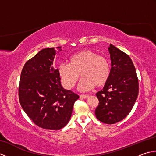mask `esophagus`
<instances>
[{"label": "esophagus", "instance_id": "obj_1", "mask_svg": "<svg viewBox=\"0 0 156 156\" xmlns=\"http://www.w3.org/2000/svg\"><path fill=\"white\" fill-rule=\"evenodd\" d=\"M88 97L89 96L88 94H81L80 96V97L82 98H88Z\"/></svg>", "mask_w": 156, "mask_h": 156}]
</instances>
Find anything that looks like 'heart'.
<instances>
[{
  "mask_svg": "<svg viewBox=\"0 0 156 156\" xmlns=\"http://www.w3.org/2000/svg\"><path fill=\"white\" fill-rule=\"evenodd\" d=\"M58 75L62 84L68 89L74 87L80 78L78 85L81 91H88L102 87L107 83L111 74V67L107 58L88 49L76 53L69 59V64L61 63L58 66Z\"/></svg>",
  "mask_w": 156,
  "mask_h": 156,
  "instance_id": "heart-1",
  "label": "heart"
}]
</instances>
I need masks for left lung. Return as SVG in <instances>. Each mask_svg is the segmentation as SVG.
Here are the masks:
<instances>
[{"label":"left lung","mask_w":156,"mask_h":156,"mask_svg":"<svg viewBox=\"0 0 156 156\" xmlns=\"http://www.w3.org/2000/svg\"><path fill=\"white\" fill-rule=\"evenodd\" d=\"M111 74L102 90L98 92L99 101L95 115L99 121L114 124L122 121L133 108L139 93L137 72L131 59L110 44Z\"/></svg>","instance_id":"obj_1"}]
</instances>
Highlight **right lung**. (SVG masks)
I'll use <instances>...</instances> for the list:
<instances>
[{"mask_svg":"<svg viewBox=\"0 0 156 156\" xmlns=\"http://www.w3.org/2000/svg\"><path fill=\"white\" fill-rule=\"evenodd\" d=\"M60 48L41 49L26 62L19 87L20 104L25 113L35 125L50 130H59L67 125L79 98L63 88L58 69L52 66Z\"/></svg>","mask_w":156,"mask_h":156,"instance_id":"1","label":"right lung"}]
</instances>
